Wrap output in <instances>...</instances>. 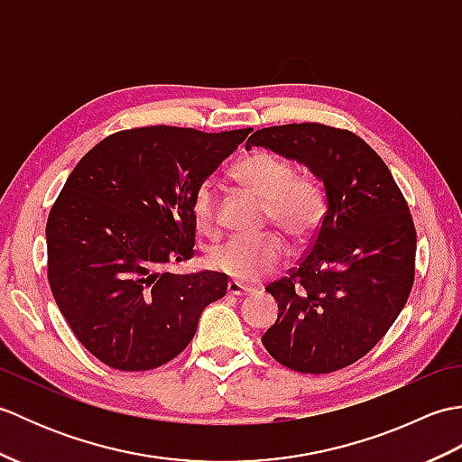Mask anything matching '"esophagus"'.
Returning <instances> with one entry per match:
<instances>
[{
    "label": "esophagus",
    "mask_w": 462,
    "mask_h": 462,
    "mask_svg": "<svg viewBox=\"0 0 462 462\" xmlns=\"http://www.w3.org/2000/svg\"><path fill=\"white\" fill-rule=\"evenodd\" d=\"M228 293L230 296H248V293H252V288L232 280V282H228Z\"/></svg>",
    "instance_id": "34e87169"
}]
</instances>
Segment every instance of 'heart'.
I'll use <instances>...</instances> for the list:
<instances>
[{
	"label": "heart",
	"mask_w": 462,
	"mask_h": 462,
	"mask_svg": "<svg viewBox=\"0 0 462 462\" xmlns=\"http://www.w3.org/2000/svg\"><path fill=\"white\" fill-rule=\"evenodd\" d=\"M234 179L263 200V218L303 244L319 230L326 218V190L311 174H296L291 161L268 151H256L234 166ZM196 230L214 236L218 230L216 194L210 182H202L190 200ZM288 256V246L278 234L234 236L218 244L208 256L210 268L244 283L258 282L276 270Z\"/></svg>",
	"instance_id": "obj_1"
}]
</instances>
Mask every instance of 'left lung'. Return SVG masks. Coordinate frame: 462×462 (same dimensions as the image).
Listing matches in <instances>:
<instances>
[{
	"label": "left lung",
	"instance_id": "obj_1",
	"mask_svg": "<svg viewBox=\"0 0 462 462\" xmlns=\"http://www.w3.org/2000/svg\"><path fill=\"white\" fill-rule=\"evenodd\" d=\"M254 144L306 164L328 200L298 266L266 288L280 313L263 347L300 373L347 367L377 346L413 288L417 232L405 196L351 131L291 123L256 131L246 149Z\"/></svg>",
	"mask_w": 462,
	"mask_h": 462
}]
</instances>
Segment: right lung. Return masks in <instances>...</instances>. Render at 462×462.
Instances as JSON below:
<instances>
[{"label": "right lung", "instance_id": "add662e5", "mask_svg": "<svg viewBox=\"0 0 462 462\" xmlns=\"http://www.w3.org/2000/svg\"><path fill=\"white\" fill-rule=\"evenodd\" d=\"M250 131H119L69 174L47 218V278L75 337L105 365H164L226 296L224 273L164 266L194 256L192 194Z\"/></svg>", "mask_w": 462, "mask_h": 462}]
</instances>
